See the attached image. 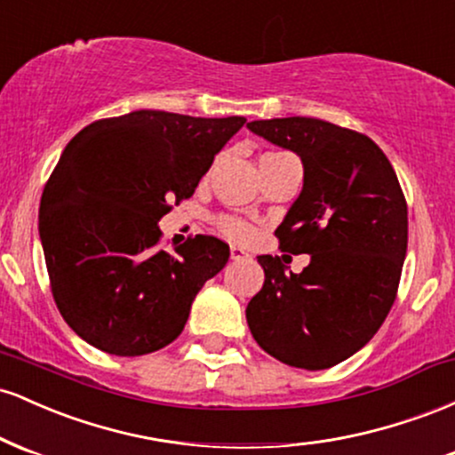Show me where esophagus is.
I'll list each match as a JSON object with an SVG mask.
<instances>
[{
	"mask_svg": "<svg viewBox=\"0 0 455 455\" xmlns=\"http://www.w3.org/2000/svg\"><path fill=\"white\" fill-rule=\"evenodd\" d=\"M231 259L233 260H243V259H250V254L245 252L243 248H239V245H231Z\"/></svg>",
	"mask_w": 455,
	"mask_h": 455,
	"instance_id": "obj_1",
	"label": "esophagus"
}]
</instances>
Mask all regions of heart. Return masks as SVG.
<instances>
[{
  "label": "heart",
  "mask_w": 455,
  "mask_h": 455,
  "mask_svg": "<svg viewBox=\"0 0 455 455\" xmlns=\"http://www.w3.org/2000/svg\"><path fill=\"white\" fill-rule=\"evenodd\" d=\"M220 228L228 235V237H235V239H245L252 235V228H250L248 224L242 220H235V218H222Z\"/></svg>",
  "instance_id": "b5f03b06"
}]
</instances>
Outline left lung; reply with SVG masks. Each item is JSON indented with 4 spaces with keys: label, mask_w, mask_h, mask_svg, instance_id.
Returning <instances> with one entry per match:
<instances>
[{
    "label": "left lung",
    "mask_w": 455,
    "mask_h": 455,
    "mask_svg": "<svg viewBox=\"0 0 455 455\" xmlns=\"http://www.w3.org/2000/svg\"><path fill=\"white\" fill-rule=\"evenodd\" d=\"M304 164V188L275 235L280 248L310 254L293 274L257 257L263 289L245 318L254 340L282 363L325 370L372 340L394 306L406 257V201L387 156L372 139L315 117L248 124Z\"/></svg>",
    "instance_id": "left-lung-1"
}]
</instances>
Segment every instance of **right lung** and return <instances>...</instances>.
I'll return each mask as SVG.
<instances>
[{
	"label": "right lung",
	"mask_w": 455,
	"mask_h": 455,
	"mask_svg": "<svg viewBox=\"0 0 455 455\" xmlns=\"http://www.w3.org/2000/svg\"><path fill=\"white\" fill-rule=\"evenodd\" d=\"M243 117L140 108L83 128L40 198L38 231L51 291L78 338L137 357L184 331L192 301L228 260V245L196 235L162 250L169 203L195 195Z\"/></svg>",
	"instance_id": "1"
}]
</instances>
